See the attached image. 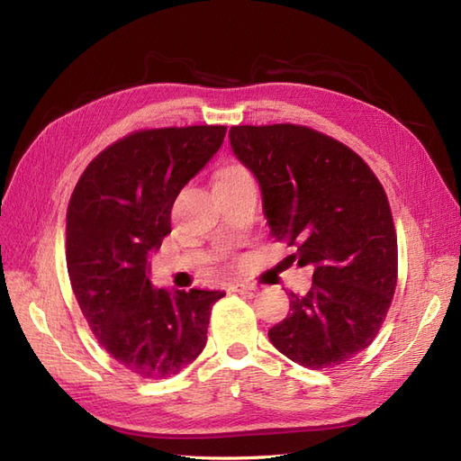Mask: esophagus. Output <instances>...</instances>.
Returning a JSON list of instances; mask_svg holds the SVG:
<instances>
[{
	"mask_svg": "<svg viewBox=\"0 0 461 461\" xmlns=\"http://www.w3.org/2000/svg\"><path fill=\"white\" fill-rule=\"evenodd\" d=\"M232 292H240V294H248V296H254L258 292V286L249 285V283H236L230 286Z\"/></svg>",
	"mask_w": 461,
	"mask_h": 461,
	"instance_id": "1",
	"label": "esophagus"
}]
</instances>
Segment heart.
<instances>
[{"mask_svg": "<svg viewBox=\"0 0 461 461\" xmlns=\"http://www.w3.org/2000/svg\"><path fill=\"white\" fill-rule=\"evenodd\" d=\"M246 169H242V167L239 165H232V167H227V169H222L217 176H225V175H239V173H244Z\"/></svg>", "mask_w": 461, "mask_h": 461, "instance_id": "heart-1", "label": "heart"}]
</instances>
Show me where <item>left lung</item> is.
Returning a JSON list of instances; mask_svg holds the SVG:
<instances>
[{
  "mask_svg": "<svg viewBox=\"0 0 461 461\" xmlns=\"http://www.w3.org/2000/svg\"><path fill=\"white\" fill-rule=\"evenodd\" d=\"M230 148L258 180L271 236L313 269L305 296L269 340L296 364L325 369L373 342L393 302L398 244L386 194L367 163L332 138L298 124L232 127Z\"/></svg>",
  "mask_w": 461,
  "mask_h": 461,
  "instance_id": "1",
  "label": "left lung"
}]
</instances>
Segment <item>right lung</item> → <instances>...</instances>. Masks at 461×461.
I'll return each mask as SVG.
<instances>
[{"mask_svg": "<svg viewBox=\"0 0 461 461\" xmlns=\"http://www.w3.org/2000/svg\"><path fill=\"white\" fill-rule=\"evenodd\" d=\"M225 127L134 132L82 173L67 212V269L92 332L122 367L165 379L196 359L221 290L149 281L171 207L225 140Z\"/></svg>", "mask_w": 461, "mask_h": 461, "instance_id": "add662e5", "label": "right lung"}]
</instances>
